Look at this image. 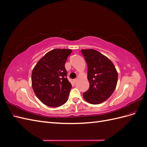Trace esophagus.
Masks as SVG:
<instances>
[{
    "instance_id": "34e87169",
    "label": "esophagus",
    "mask_w": 147,
    "mask_h": 147,
    "mask_svg": "<svg viewBox=\"0 0 147 147\" xmlns=\"http://www.w3.org/2000/svg\"><path fill=\"white\" fill-rule=\"evenodd\" d=\"M73 81H74V83H76V82H77V78H76V79H74Z\"/></svg>"
}]
</instances>
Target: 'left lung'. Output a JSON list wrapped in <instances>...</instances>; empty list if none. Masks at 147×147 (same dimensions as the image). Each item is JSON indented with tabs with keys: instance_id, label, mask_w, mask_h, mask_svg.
Wrapping results in <instances>:
<instances>
[{
	"instance_id": "1",
	"label": "left lung",
	"mask_w": 147,
	"mask_h": 147,
	"mask_svg": "<svg viewBox=\"0 0 147 147\" xmlns=\"http://www.w3.org/2000/svg\"><path fill=\"white\" fill-rule=\"evenodd\" d=\"M88 67L89 90L83 93L84 99L91 104H99L108 99L116 88L118 72L107 57L94 49L82 50Z\"/></svg>"
}]
</instances>
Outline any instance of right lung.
<instances>
[{
	"label": "right lung",
	"instance_id": "1",
	"mask_svg": "<svg viewBox=\"0 0 147 147\" xmlns=\"http://www.w3.org/2000/svg\"><path fill=\"white\" fill-rule=\"evenodd\" d=\"M71 53L70 49L52 50L38 61L32 70L34 92L47 106L57 107L68 99L72 84L66 77L65 63Z\"/></svg>",
	"mask_w": 147,
	"mask_h": 147
}]
</instances>
